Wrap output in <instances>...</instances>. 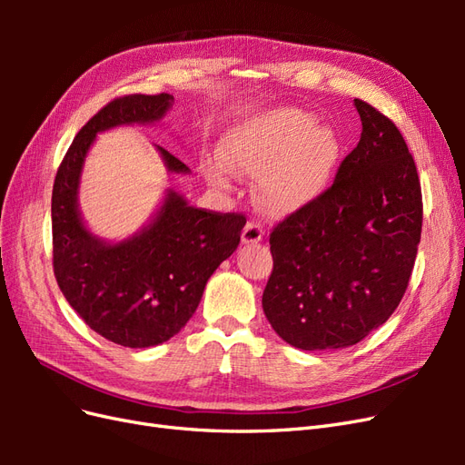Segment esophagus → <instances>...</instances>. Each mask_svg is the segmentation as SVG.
<instances>
[{
  "label": "esophagus",
  "instance_id": "obj_1",
  "mask_svg": "<svg viewBox=\"0 0 465 465\" xmlns=\"http://www.w3.org/2000/svg\"><path fill=\"white\" fill-rule=\"evenodd\" d=\"M262 238H263V229L260 227L258 223L248 221L244 231H242V242L244 244H256V242L262 241Z\"/></svg>",
  "mask_w": 465,
  "mask_h": 465
}]
</instances>
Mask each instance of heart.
<instances>
[{"instance_id":"heart-1","label":"heart","mask_w":465,"mask_h":465,"mask_svg":"<svg viewBox=\"0 0 465 465\" xmlns=\"http://www.w3.org/2000/svg\"><path fill=\"white\" fill-rule=\"evenodd\" d=\"M341 142L328 125L301 110H270L238 122L221 143V159L238 173L260 178V200L273 213H289L328 190ZM215 186H229V171L211 164Z\"/></svg>"}]
</instances>
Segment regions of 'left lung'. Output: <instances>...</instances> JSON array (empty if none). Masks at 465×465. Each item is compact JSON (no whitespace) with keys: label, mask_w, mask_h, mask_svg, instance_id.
<instances>
[{"label":"left lung","mask_w":465,"mask_h":465,"mask_svg":"<svg viewBox=\"0 0 465 465\" xmlns=\"http://www.w3.org/2000/svg\"><path fill=\"white\" fill-rule=\"evenodd\" d=\"M357 147L333 184L270 234L273 272L262 297L281 340L304 351L355 345L393 314L417 258L423 195L400 130L355 98Z\"/></svg>","instance_id":"left-lung-1"}]
</instances>
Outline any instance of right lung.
<instances>
[{
    "label": "right lung",
    "mask_w": 465,
    "mask_h": 465,
    "mask_svg": "<svg viewBox=\"0 0 465 465\" xmlns=\"http://www.w3.org/2000/svg\"><path fill=\"white\" fill-rule=\"evenodd\" d=\"M173 103L166 93L108 103L75 135L52 190L54 275L65 301L98 335L132 349L164 343L186 326L207 279L236 250L246 224L242 213L192 207L174 190L147 227L122 242L108 244L83 224L77 190L96 134L157 122ZM157 149L168 173H190L171 151Z\"/></svg>",
    "instance_id": "right-lung-1"
}]
</instances>
